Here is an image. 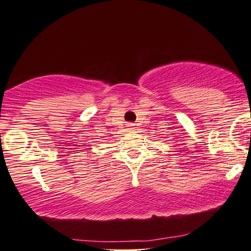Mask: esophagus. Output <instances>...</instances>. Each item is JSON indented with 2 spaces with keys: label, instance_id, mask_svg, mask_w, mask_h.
<instances>
[{
  "label": "esophagus",
  "instance_id": "34e87169",
  "mask_svg": "<svg viewBox=\"0 0 251 251\" xmlns=\"http://www.w3.org/2000/svg\"><path fill=\"white\" fill-rule=\"evenodd\" d=\"M128 127H129V130L135 129V127H134V125H133V124H129V125H128Z\"/></svg>",
  "mask_w": 251,
  "mask_h": 251
}]
</instances>
